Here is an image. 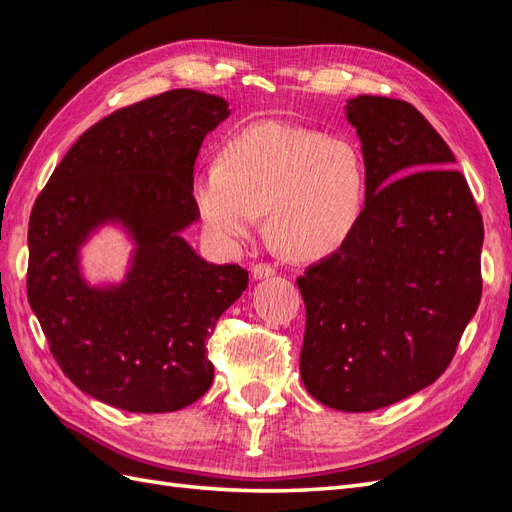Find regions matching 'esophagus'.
Masks as SVG:
<instances>
[{
	"instance_id": "esophagus-1",
	"label": "esophagus",
	"mask_w": 512,
	"mask_h": 512,
	"mask_svg": "<svg viewBox=\"0 0 512 512\" xmlns=\"http://www.w3.org/2000/svg\"><path fill=\"white\" fill-rule=\"evenodd\" d=\"M252 275H254V280H265V277L275 275V267L269 265V262H256V265L252 267Z\"/></svg>"
}]
</instances>
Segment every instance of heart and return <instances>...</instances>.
<instances>
[{"label": "heart", "mask_w": 512, "mask_h": 512, "mask_svg": "<svg viewBox=\"0 0 512 512\" xmlns=\"http://www.w3.org/2000/svg\"><path fill=\"white\" fill-rule=\"evenodd\" d=\"M365 192V158L352 141L282 121L241 128L194 179L211 241L235 247L267 213L271 239L299 260L329 256L352 237Z\"/></svg>", "instance_id": "1"}]
</instances>
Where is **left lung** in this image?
Instances as JSON below:
<instances>
[{
	"instance_id": "1",
	"label": "left lung",
	"mask_w": 512,
	"mask_h": 512,
	"mask_svg": "<svg viewBox=\"0 0 512 512\" xmlns=\"http://www.w3.org/2000/svg\"><path fill=\"white\" fill-rule=\"evenodd\" d=\"M361 222L297 286L305 301L301 378L320 404L369 412L436 382L483 292L480 215L453 151L410 102L359 96Z\"/></svg>"
}]
</instances>
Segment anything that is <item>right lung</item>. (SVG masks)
I'll use <instances>...</instances> for the list:
<instances>
[{
	"label": "right lung",
	"mask_w": 512,
	"mask_h": 512,
	"mask_svg": "<svg viewBox=\"0 0 512 512\" xmlns=\"http://www.w3.org/2000/svg\"><path fill=\"white\" fill-rule=\"evenodd\" d=\"M226 100L170 89L94 123L53 170L29 218L27 299L61 371L128 412H175L213 382L207 342L247 288L239 265H211L179 237L196 222L194 162ZM119 219L139 247L129 280L89 289L78 245Z\"/></svg>",
	"instance_id": "add662e5"
}]
</instances>
